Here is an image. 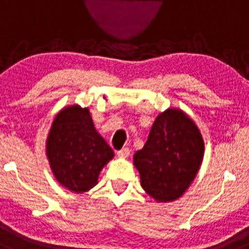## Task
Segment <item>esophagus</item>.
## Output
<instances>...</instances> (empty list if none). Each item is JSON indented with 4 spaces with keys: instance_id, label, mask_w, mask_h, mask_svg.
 Returning a JSON list of instances; mask_svg holds the SVG:
<instances>
[{
    "instance_id": "obj_1",
    "label": "esophagus",
    "mask_w": 249,
    "mask_h": 249,
    "mask_svg": "<svg viewBox=\"0 0 249 249\" xmlns=\"http://www.w3.org/2000/svg\"><path fill=\"white\" fill-rule=\"evenodd\" d=\"M117 155H118V157H121V158H127L129 156V149L127 148V147H124V148L117 151Z\"/></svg>"
}]
</instances>
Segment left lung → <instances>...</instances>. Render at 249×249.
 I'll return each instance as SVG.
<instances>
[{
    "instance_id": "left-lung-1",
    "label": "left lung",
    "mask_w": 249,
    "mask_h": 249,
    "mask_svg": "<svg viewBox=\"0 0 249 249\" xmlns=\"http://www.w3.org/2000/svg\"><path fill=\"white\" fill-rule=\"evenodd\" d=\"M204 153L198 127L183 111L157 116L143 148L133 156L141 186L157 202L178 199L191 186Z\"/></svg>"
}]
</instances>
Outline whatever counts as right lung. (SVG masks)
Masks as SVG:
<instances>
[{"label":"right lung","instance_id":"obj_1","mask_svg":"<svg viewBox=\"0 0 249 249\" xmlns=\"http://www.w3.org/2000/svg\"><path fill=\"white\" fill-rule=\"evenodd\" d=\"M46 153L58 183L74 193L93 188L114 156L94 128L89 109L78 105L57 113L46 141Z\"/></svg>","mask_w":249,"mask_h":249}]
</instances>
